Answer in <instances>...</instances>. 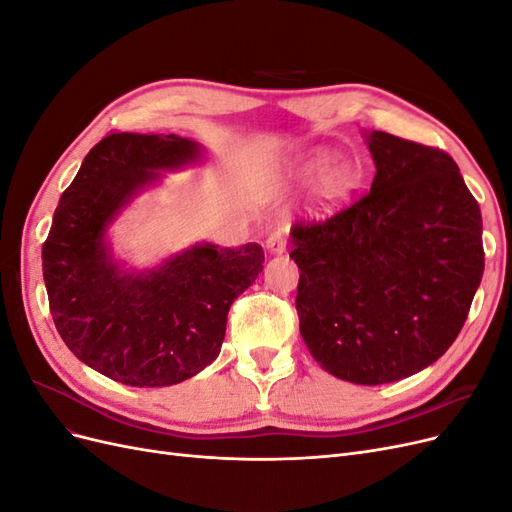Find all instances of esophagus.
I'll list each match as a JSON object with an SVG mask.
<instances>
[{
	"label": "esophagus",
	"instance_id": "esophagus-1",
	"mask_svg": "<svg viewBox=\"0 0 512 512\" xmlns=\"http://www.w3.org/2000/svg\"><path fill=\"white\" fill-rule=\"evenodd\" d=\"M267 250H269V254H284L286 252L284 232H273V235H269Z\"/></svg>",
	"mask_w": 512,
	"mask_h": 512
}]
</instances>
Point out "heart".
I'll use <instances>...</instances> for the list:
<instances>
[{
    "mask_svg": "<svg viewBox=\"0 0 512 512\" xmlns=\"http://www.w3.org/2000/svg\"><path fill=\"white\" fill-rule=\"evenodd\" d=\"M333 153L329 151H309L305 156L297 158L290 168H288V177L297 183H312L320 176L323 177L318 183L316 198L318 205L329 209L350 196L354 190V170L348 164H335L333 166Z\"/></svg>",
    "mask_w": 512,
    "mask_h": 512,
    "instance_id": "heart-1",
    "label": "heart"
}]
</instances>
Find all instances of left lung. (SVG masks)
Here are the masks:
<instances>
[{
    "mask_svg": "<svg viewBox=\"0 0 512 512\" xmlns=\"http://www.w3.org/2000/svg\"><path fill=\"white\" fill-rule=\"evenodd\" d=\"M371 190L290 228L299 329L324 371L386 384L436 363L468 318L485 269L483 218L448 153L365 132Z\"/></svg>",
    "mask_w": 512,
    "mask_h": 512,
    "instance_id": "1",
    "label": "left lung"
}]
</instances>
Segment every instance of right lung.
I'll use <instances>...</instances> for the list:
<instances>
[{
  "label": "right lung",
  "mask_w": 512,
  "mask_h": 512,
  "mask_svg": "<svg viewBox=\"0 0 512 512\" xmlns=\"http://www.w3.org/2000/svg\"><path fill=\"white\" fill-rule=\"evenodd\" d=\"M203 158L177 134H108L59 198L42 245L53 322L76 359L115 382L156 389L211 365L232 301L262 271L258 243L200 241L151 269L115 258L108 228L132 200Z\"/></svg>",
  "instance_id": "right-lung-1"
}]
</instances>
